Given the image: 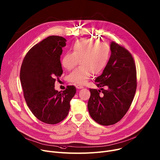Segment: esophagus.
Masks as SVG:
<instances>
[{"mask_svg":"<svg viewBox=\"0 0 160 160\" xmlns=\"http://www.w3.org/2000/svg\"><path fill=\"white\" fill-rule=\"evenodd\" d=\"M76 88H77V89H82V88H83L84 87L82 86H80V85H77Z\"/></svg>","mask_w":160,"mask_h":160,"instance_id":"esophagus-1","label":"esophagus"}]
</instances>
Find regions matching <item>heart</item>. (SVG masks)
Wrapping results in <instances>:
<instances>
[{"instance_id":"1","label":"heart","mask_w":160,"mask_h":160,"mask_svg":"<svg viewBox=\"0 0 160 160\" xmlns=\"http://www.w3.org/2000/svg\"><path fill=\"white\" fill-rule=\"evenodd\" d=\"M72 52H67L62 59V64L68 70L75 67L78 60L80 66L68 75L69 82L78 85L86 83L91 76L100 74L109 61L110 47L92 38L77 41L72 46Z\"/></svg>"}]
</instances>
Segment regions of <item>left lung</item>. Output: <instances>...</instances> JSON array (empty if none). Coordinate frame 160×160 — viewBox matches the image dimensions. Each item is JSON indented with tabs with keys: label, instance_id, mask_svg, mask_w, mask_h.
Returning <instances> with one entry per match:
<instances>
[{
	"label": "left lung",
	"instance_id": "8db88e82",
	"mask_svg": "<svg viewBox=\"0 0 160 160\" xmlns=\"http://www.w3.org/2000/svg\"><path fill=\"white\" fill-rule=\"evenodd\" d=\"M111 51L103 73L95 79L100 90L89 89L88 104L91 118L102 125L121 120L131 107L137 87L136 65L131 52L115 42H111ZM101 90L103 94L100 95Z\"/></svg>",
	"mask_w": 160,
	"mask_h": 160
}]
</instances>
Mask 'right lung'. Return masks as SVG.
Instances as JSON below:
<instances>
[{
  "label": "right lung",
  "instance_id": "obj_1",
  "mask_svg": "<svg viewBox=\"0 0 160 160\" xmlns=\"http://www.w3.org/2000/svg\"><path fill=\"white\" fill-rule=\"evenodd\" d=\"M66 42L62 37H47L29 49L20 68V79L28 108L37 118L48 124L66 118L77 91L74 86H68L62 92L55 89V83L63 72L60 55Z\"/></svg>",
  "mask_w": 160,
  "mask_h": 160
}]
</instances>
